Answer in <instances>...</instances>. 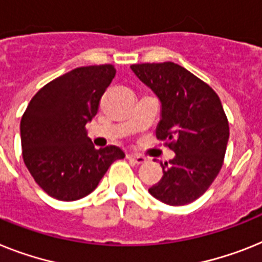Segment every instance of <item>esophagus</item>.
<instances>
[{"instance_id":"1","label":"esophagus","mask_w":262,"mask_h":262,"mask_svg":"<svg viewBox=\"0 0 262 262\" xmlns=\"http://www.w3.org/2000/svg\"><path fill=\"white\" fill-rule=\"evenodd\" d=\"M127 160H130V161H133L135 164H144V162H146V158L144 157V156H140V155H127L126 156Z\"/></svg>"}]
</instances>
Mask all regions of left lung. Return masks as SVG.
<instances>
[{
  "label": "left lung",
  "mask_w": 262,
  "mask_h": 262,
  "mask_svg": "<svg viewBox=\"0 0 262 262\" xmlns=\"http://www.w3.org/2000/svg\"><path fill=\"white\" fill-rule=\"evenodd\" d=\"M130 69L161 102L158 140L176 153L162 179L149 189L155 199L179 206L208 190L219 174L229 140V124L212 88L174 62L136 63Z\"/></svg>",
  "instance_id": "8db88e82"
}]
</instances>
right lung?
Instances as JSON below:
<instances>
[{"label": "right lung", "instance_id": "1", "mask_svg": "<svg viewBox=\"0 0 262 262\" xmlns=\"http://www.w3.org/2000/svg\"><path fill=\"white\" fill-rule=\"evenodd\" d=\"M114 76L109 63L77 68L46 83L26 107L19 126L24 162L53 199H82L116 160L125 157L114 145L94 148L85 127Z\"/></svg>", "mask_w": 262, "mask_h": 262}]
</instances>
